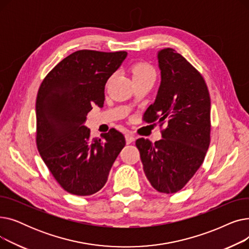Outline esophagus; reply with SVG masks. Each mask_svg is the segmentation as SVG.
I'll return each instance as SVG.
<instances>
[{"label":"esophagus","mask_w":249,"mask_h":249,"mask_svg":"<svg viewBox=\"0 0 249 249\" xmlns=\"http://www.w3.org/2000/svg\"><path fill=\"white\" fill-rule=\"evenodd\" d=\"M125 139H126L127 144H130V143H132L135 140V137L132 136L131 134H126L125 135Z\"/></svg>","instance_id":"34e87169"}]
</instances>
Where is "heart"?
<instances>
[{"label":"heart","instance_id":"b5f03b06","mask_svg":"<svg viewBox=\"0 0 249 249\" xmlns=\"http://www.w3.org/2000/svg\"><path fill=\"white\" fill-rule=\"evenodd\" d=\"M132 76L134 81H143V80H149V78H154L155 80V71L147 62H137L135 63L132 69Z\"/></svg>","mask_w":249,"mask_h":249}]
</instances>
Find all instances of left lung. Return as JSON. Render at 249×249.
Segmentation results:
<instances>
[{"label": "left lung", "instance_id": "1", "mask_svg": "<svg viewBox=\"0 0 249 249\" xmlns=\"http://www.w3.org/2000/svg\"><path fill=\"white\" fill-rule=\"evenodd\" d=\"M160 85L144 113L147 123H166L162 138H139L143 171L160 193L174 194L186 186L204 161L210 144L211 100L201 73L173 48L158 52Z\"/></svg>", "mask_w": 249, "mask_h": 249}]
</instances>
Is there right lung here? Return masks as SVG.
I'll return each mask as SVG.
<instances>
[{"mask_svg":"<svg viewBox=\"0 0 249 249\" xmlns=\"http://www.w3.org/2000/svg\"><path fill=\"white\" fill-rule=\"evenodd\" d=\"M126 56V51H75L55 65L39 88L37 148L58 184L72 195L99 192L126 144L116 129L91 139L85 125L94 105L103 107L105 86Z\"/></svg>","mask_w":249,"mask_h":249,"instance_id":"obj_1","label":"right lung"}]
</instances>
